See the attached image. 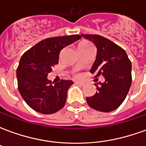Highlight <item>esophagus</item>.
<instances>
[{
    "label": "esophagus",
    "instance_id": "obj_1",
    "mask_svg": "<svg viewBox=\"0 0 146 146\" xmlns=\"http://www.w3.org/2000/svg\"><path fill=\"white\" fill-rule=\"evenodd\" d=\"M76 85H79V86H84V83L82 82H75Z\"/></svg>",
    "mask_w": 146,
    "mask_h": 146
}]
</instances>
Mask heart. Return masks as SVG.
I'll use <instances>...</instances> for the list:
<instances>
[{
	"label": "heart",
	"mask_w": 146,
	"mask_h": 146,
	"mask_svg": "<svg viewBox=\"0 0 146 146\" xmlns=\"http://www.w3.org/2000/svg\"><path fill=\"white\" fill-rule=\"evenodd\" d=\"M90 47H93V45L92 44V43H90L89 41H87V40H83L80 43L78 44V49H80V48H90ZM74 77L75 78H80V74H75L74 75Z\"/></svg>",
	"instance_id": "heart-1"
}]
</instances>
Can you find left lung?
I'll return each mask as SVG.
<instances>
[{
    "label": "left lung",
    "instance_id": "8db88e82",
    "mask_svg": "<svg viewBox=\"0 0 146 146\" xmlns=\"http://www.w3.org/2000/svg\"><path fill=\"white\" fill-rule=\"evenodd\" d=\"M92 41L97 48L96 59L90 70L95 77L100 75L105 82L96 88L98 92L92 97H87L90 107L108 113L116 110L124 101L132 81L131 62L126 51L104 36L96 34H81Z\"/></svg>",
    "mask_w": 146,
    "mask_h": 146
}]
</instances>
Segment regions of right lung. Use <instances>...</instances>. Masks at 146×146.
<instances>
[{"label": "right lung", "instance_id": "add662e5", "mask_svg": "<svg viewBox=\"0 0 146 146\" xmlns=\"http://www.w3.org/2000/svg\"><path fill=\"white\" fill-rule=\"evenodd\" d=\"M80 35L50 37L37 43L21 57L16 70L18 88L27 104L38 113L52 114L63 107L72 80H62L52 85L48 79L52 67L58 63L59 53Z\"/></svg>", "mask_w": 146, "mask_h": 146}]
</instances>
